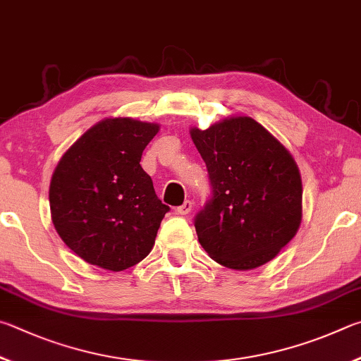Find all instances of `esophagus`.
I'll return each mask as SVG.
<instances>
[{"label":"esophagus","instance_id":"1","mask_svg":"<svg viewBox=\"0 0 361 361\" xmlns=\"http://www.w3.org/2000/svg\"><path fill=\"white\" fill-rule=\"evenodd\" d=\"M192 207H193V203L190 200H187L184 204H180L179 207H177V214H180V216H187L188 212H192Z\"/></svg>","mask_w":361,"mask_h":361}]
</instances>
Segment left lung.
I'll list each match as a JSON object with an SVG mask.
<instances>
[{"mask_svg": "<svg viewBox=\"0 0 361 361\" xmlns=\"http://www.w3.org/2000/svg\"><path fill=\"white\" fill-rule=\"evenodd\" d=\"M209 176L211 197L195 216L212 260L254 269L279 254L301 224L302 185L288 150L250 117L192 130Z\"/></svg>", "mask_w": 361, "mask_h": 361, "instance_id": "left-lung-1", "label": "left lung"}]
</instances>
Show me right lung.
Listing matches in <instances>:
<instances>
[{"label": "right lung", "mask_w": 361, "mask_h": 361, "mask_svg": "<svg viewBox=\"0 0 361 361\" xmlns=\"http://www.w3.org/2000/svg\"><path fill=\"white\" fill-rule=\"evenodd\" d=\"M158 125L107 118L56 164L49 190L56 233L82 260L123 271L149 255L169 206L158 200L141 157Z\"/></svg>", "instance_id": "add662e5"}]
</instances>
